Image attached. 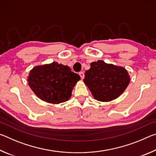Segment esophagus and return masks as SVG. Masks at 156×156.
Masks as SVG:
<instances>
[{"instance_id":"34e87169","label":"esophagus","mask_w":156,"mask_h":156,"mask_svg":"<svg viewBox=\"0 0 156 156\" xmlns=\"http://www.w3.org/2000/svg\"><path fill=\"white\" fill-rule=\"evenodd\" d=\"M79 75H80L81 79H83V78H84V72H80V73H79Z\"/></svg>"}]
</instances>
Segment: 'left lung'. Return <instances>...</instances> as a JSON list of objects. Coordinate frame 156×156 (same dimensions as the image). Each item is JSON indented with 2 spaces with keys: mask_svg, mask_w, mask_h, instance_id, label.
Wrapping results in <instances>:
<instances>
[{
  "mask_svg": "<svg viewBox=\"0 0 156 156\" xmlns=\"http://www.w3.org/2000/svg\"><path fill=\"white\" fill-rule=\"evenodd\" d=\"M83 81L95 99L109 102L125 91L130 82V76L125 68L98 60L91 63Z\"/></svg>",
  "mask_w": 156,
  "mask_h": 156,
  "instance_id": "left-lung-1",
  "label": "left lung"
}]
</instances>
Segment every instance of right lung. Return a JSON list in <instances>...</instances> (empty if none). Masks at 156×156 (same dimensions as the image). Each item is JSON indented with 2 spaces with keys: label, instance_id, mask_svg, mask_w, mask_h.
<instances>
[{
  "label": "right lung",
  "instance_id": "1",
  "mask_svg": "<svg viewBox=\"0 0 156 156\" xmlns=\"http://www.w3.org/2000/svg\"><path fill=\"white\" fill-rule=\"evenodd\" d=\"M80 77L69 67L57 62L38 65L30 71L27 77L31 90L41 100L57 105L72 96L74 86Z\"/></svg>",
  "mask_w": 156,
  "mask_h": 156
}]
</instances>
